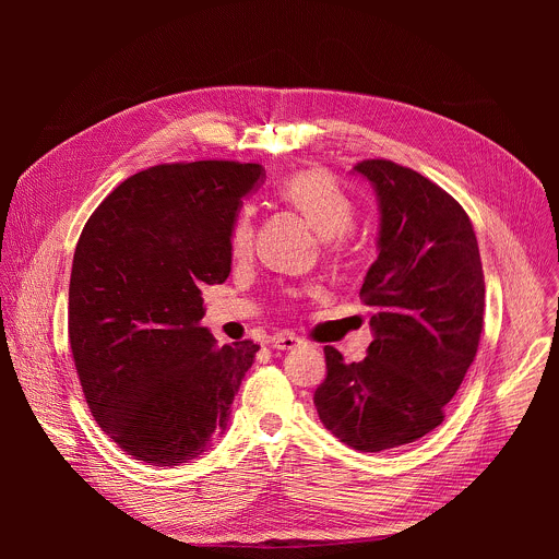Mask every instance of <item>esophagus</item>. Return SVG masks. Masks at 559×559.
I'll list each match as a JSON object with an SVG mask.
<instances>
[{
	"instance_id": "obj_1",
	"label": "esophagus",
	"mask_w": 559,
	"mask_h": 559,
	"mask_svg": "<svg viewBox=\"0 0 559 559\" xmlns=\"http://www.w3.org/2000/svg\"><path fill=\"white\" fill-rule=\"evenodd\" d=\"M270 345H272L274 349L289 352V349H296V347L300 345V338H296V336H292V334H278V336H274V338L270 341Z\"/></svg>"
}]
</instances>
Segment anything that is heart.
<instances>
[{
	"mask_svg": "<svg viewBox=\"0 0 559 559\" xmlns=\"http://www.w3.org/2000/svg\"><path fill=\"white\" fill-rule=\"evenodd\" d=\"M278 197L300 212L318 236L328 238L334 246H341L343 234H347L356 218L354 201L325 170H300L287 177L278 188ZM229 243L234 257L248 254L252 246L250 210H243L234 223Z\"/></svg>",
	"mask_w": 559,
	"mask_h": 559,
	"instance_id": "b5f03b06",
	"label": "heart"
}]
</instances>
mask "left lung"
<instances>
[{
  "instance_id": "1",
  "label": "left lung",
  "mask_w": 559,
  "mask_h": 559,
  "mask_svg": "<svg viewBox=\"0 0 559 559\" xmlns=\"http://www.w3.org/2000/svg\"><path fill=\"white\" fill-rule=\"evenodd\" d=\"M352 173L373 188L380 214L378 259L360 287L373 341L360 362L325 347L313 405L345 444L378 453L442 423L480 343L485 272L466 212L442 188L384 158Z\"/></svg>"
}]
</instances>
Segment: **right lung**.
Instances as JSON below:
<instances>
[{"label": "right lung", "mask_w": 559, "mask_h": 559, "mask_svg": "<svg viewBox=\"0 0 559 559\" xmlns=\"http://www.w3.org/2000/svg\"><path fill=\"white\" fill-rule=\"evenodd\" d=\"M263 168L154 166L115 188L72 259L68 334L86 403L130 455L179 466L227 429L259 345H216L201 287L231 270V229Z\"/></svg>", "instance_id": "obj_1"}]
</instances>
